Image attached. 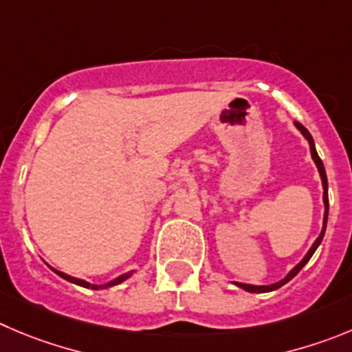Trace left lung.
<instances>
[{
    "label": "left lung",
    "mask_w": 352,
    "mask_h": 352,
    "mask_svg": "<svg viewBox=\"0 0 352 352\" xmlns=\"http://www.w3.org/2000/svg\"><path fill=\"white\" fill-rule=\"evenodd\" d=\"M295 126H297V130L300 131L302 135L305 137V140L309 142V149H311V156H313L314 163H316L318 166V172H320V177H321V184H323V203H324V215H323V229H321L320 236L316 238V241L313 243V246L309 248V252L304 255V258H302L300 262H298L297 265H295L294 269H292L290 272H288L287 276H285L283 280L278 281V283H272V285H246V283H238V281H234L236 287L243 288V290L246 292H252V294H265V292H272V290H278V288L283 287L285 283H288V281L294 278V276L298 274V271H300L302 267H304L307 262H309V258L313 257V254L316 252V248L320 246V243L323 241V236H324V229H327V221H328V180H327V172H324V166H323V161L320 160V156H318V151L316 147H314V140L313 137H311V133L307 131V128L302 126L300 123H297L295 121Z\"/></svg>",
    "instance_id": "1"
}]
</instances>
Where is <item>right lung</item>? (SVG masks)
<instances>
[{
  "mask_svg": "<svg viewBox=\"0 0 352 352\" xmlns=\"http://www.w3.org/2000/svg\"><path fill=\"white\" fill-rule=\"evenodd\" d=\"M52 271H54V272H57V274L60 276V278H64V280L71 281V283H74V285H80V287H83V288H91V290H104V288L116 287V285L123 283L124 280H128V278H130V276L133 274V271H130V272H126V274H121V276H118V278H114L113 281H109V283H106V285H91V283H88V281H85V280H80V278H74V276H69V274H65V272H62V271H57V269H54V267H52Z\"/></svg>",
  "mask_w": 352,
  "mask_h": 352,
  "instance_id": "right-lung-1",
  "label": "right lung"
}]
</instances>
